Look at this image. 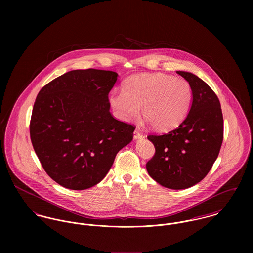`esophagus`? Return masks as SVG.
Returning a JSON list of instances; mask_svg holds the SVG:
<instances>
[{
	"mask_svg": "<svg viewBox=\"0 0 253 253\" xmlns=\"http://www.w3.org/2000/svg\"><path fill=\"white\" fill-rule=\"evenodd\" d=\"M133 138H134L135 140L142 139V138H144V135L139 131V129H135L134 132H133Z\"/></svg>",
	"mask_w": 253,
	"mask_h": 253,
	"instance_id": "obj_1",
	"label": "esophagus"
}]
</instances>
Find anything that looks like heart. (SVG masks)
Returning a JSON list of instances; mask_svg holds the SVG:
<instances>
[{
    "label": "heart",
    "instance_id": "1",
    "mask_svg": "<svg viewBox=\"0 0 253 253\" xmlns=\"http://www.w3.org/2000/svg\"><path fill=\"white\" fill-rule=\"evenodd\" d=\"M116 117L127 122L142 114L154 129L168 131L178 126L191 108L193 91L188 81L165 73H145L129 77L123 90L109 94Z\"/></svg>",
    "mask_w": 253,
    "mask_h": 253
}]
</instances>
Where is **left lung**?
<instances>
[{"label": "left lung", "instance_id": "1", "mask_svg": "<svg viewBox=\"0 0 253 253\" xmlns=\"http://www.w3.org/2000/svg\"><path fill=\"white\" fill-rule=\"evenodd\" d=\"M176 73L191 84L192 105L177 128L148 136L156 153L146 169L160 185L181 190L203 180L216 161L223 141V116L219 99L208 84L193 73Z\"/></svg>", "mask_w": 253, "mask_h": 253}]
</instances>
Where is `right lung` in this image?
Wrapping results in <instances>:
<instances>
[{
    "mask_svg": "<svg viewBox=\"0 0 253 253\" xmlns=\"http://www.w3.org/2000/svg\"><path fill=\"white\" fill-rule=\"evenodd\" d=\"M113 71L65 73L38 93L30 137L48 176L71 190L88 189L108 173L117 153L129 144L135 127L110 113Z\"/></svg>",
    "mask_w": 253,
    "mask_h": 253,
    "instance_id": "add662e5",
    "label": "right lung"
}]
</instances>
